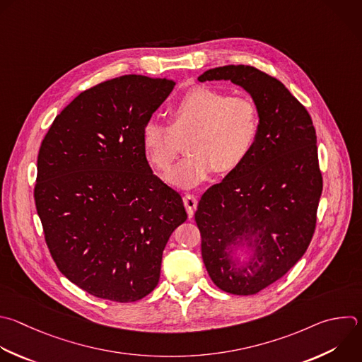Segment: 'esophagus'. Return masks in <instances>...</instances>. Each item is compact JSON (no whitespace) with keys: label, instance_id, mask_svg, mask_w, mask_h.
Masks as SVG:
<instances>
[{"label":"esophagus","instance_id":"1","mask_svg":"<svg viewBox=\"0 0 362 362\" xmlns=\"http://www.w3.org/2000/svg\"><path fill=\"white\" fill-rule=\"evenodd\" d=\"M183 203H185V207H186V211L187 214L192 217L194 214V210L197 207V197L193 196V194H185L183 196Z\"/></svg>","mask_w":362,"mask_h":362}]
</instances>
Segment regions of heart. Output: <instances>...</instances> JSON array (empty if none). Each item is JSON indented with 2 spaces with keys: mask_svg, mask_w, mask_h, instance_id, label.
<instances>
[{
  "mask_svg": "<svg viewBox=\"0 0 362 362\" xmlns=\"http://www.w3.org/2000/svg\"><path fill=\"white\" fill-rule=\"evenodd\" d=\"M169 127L149 120L142 129V148L149 162L168 172L187 141V153L168 180L194 187L211 172L228 173L242 165L260 132V110L246 95H230L209 86H196L169 109Z\"/></svg>",
  "mask_w": 362,
  "mask_h": 362,
  "instance_id": "b5f03b06",
  "label": "heart"
}]
</instances>
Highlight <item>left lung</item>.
Returning a JSON list of instances; mask_svg holds the SVG:
<instances>
[{
    "label": "left lung",
    "mask_w": 362,
    "mask_h": 362,
    "mask_svg": "<svg viewBox=\"0 0 362 362\" xmlns=\"http://www.w3.org/2000/svg\"><path fill=\"white\" fill-rule=\"evenodd\" d=\"M197 79L231 81L260 110L255 149L203 193L194 213L211 281L226 293L252 296L281 279L313 238L322 192L315 129L291 92L255 66H218ZM243 247L247 262L235 257Z\"/></svg>",
    "instance_id": "1"
}]
</instances>
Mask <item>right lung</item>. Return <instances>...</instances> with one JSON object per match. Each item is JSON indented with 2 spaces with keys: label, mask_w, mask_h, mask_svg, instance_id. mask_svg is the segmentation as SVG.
I'll return each mask as SVG.
<instances>
[{
  "label": "right lung",
  "mask_w": 362,
  "mask_h": 362,
  "mask_svg": "<svg viewBox=\"0 0 362 362\" xmlns=\"http://www.w3.org/2000/svg\"><path fill=\"white\" fill-rule=\"evenodd\" d=\"M168 78L124 75L81 92L52 122L34 189L59 272L105 300L132 303L159 283L162 255L187 214L153 175L142 129L173 90Z\"/></svg>",
  "instance_id": "right-lung-1"
}]
</instances>
